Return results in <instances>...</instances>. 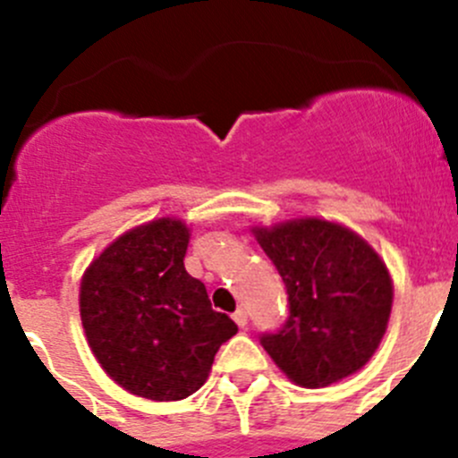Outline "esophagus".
<instances>
[{
  "instance_id": "34e87169",
  "label": "esophagus",
  "mask_w": 458,
  "mask_h": 458,
  "mask_svg": "<svg viewBox=\"0 0 458 458\" xmlns=\"http://www.w3.org/2000/svg\"><path fill=\"white\" fill-rule=\"evenodd\" d=\"M233 318H234V323H237L239 327H243L248 323V312L243 310V308H237V310H234Z\"/></svg>"
}]
</instances>
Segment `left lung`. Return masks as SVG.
<instances>
[{"label": "left lung", "mask_w": 458, "mask_h": 458, "mask_svg": "<svg viewBox=\"0 0 458 458\" xmlns=\"http://www.w3.org/2000/svg\"><path fill=\"white\" fill-rule=\"evenodd\" d=\"M288 293V317L263 350L297 386L326 387L366 366L386 335L392 281L359 234L321 219L257 228Z\"/></svg>", "instance_id": "left-lung-1"}]
</instances>
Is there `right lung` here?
I'll return each mask as SVG.
<instances>
[{
    "instance_id": "obj_1",
    "label": "right lung",
    "mask_w": 458,
    "mask_h": 458,
    "mask_svg": "<svg viewBox=\"0 0 458 458\" xmlns=\"http://www.w3.org/2000/svg\"><path fill=\"white\" fill-rule=\"evenodd\" d=\"M191 233L157 219L122 234L81 279L80 310L97 361L123 390L179 401L206 383L237 323L212 310L206 285L183 267Z\"/></svg>"
}]
</instances>
